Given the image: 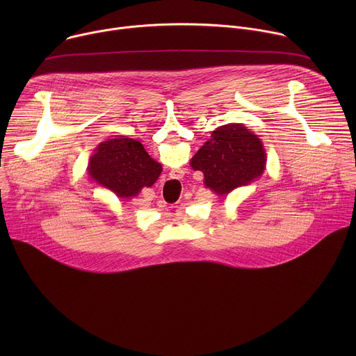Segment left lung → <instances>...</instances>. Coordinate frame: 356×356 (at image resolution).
I'll list each match as a JSON object with an SVG mask.
<instances>
[{"label": "left lung", "instance_id": "obj_1", "mask_svg": "<svg viewBox=\"0 0 356 356\" xmlns=\"http://www.w3.org/2000/svg\"><path fill=\"white\" fill-rule=\"evenodd\" d=\"M266 154L257 135L239 124L213 131L191 159V168L204 173V183L214 193L228 194L238 186L258 179L265 169Z\"/></svg>", "mask_w": 356, "mask_h": 356}]
</instances>
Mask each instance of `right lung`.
<instances>
[{
  "label": "right lung",
  "mask_w": 356,
  "mask_h": 356,
  "mask_svg": "<svg viewBox=\"0 0 356 356\" xmlns=\"http://www.w3.org/2000/svg\"><path fill=\"white\" fill-rule=\"evenodd\" d=\"M91 177L118 197H134L154 184L162 166L152 159L140 142L129 138L99 143L88 163Z\"/></svg>",
  "instance_id": "1"
}]
</instances>
